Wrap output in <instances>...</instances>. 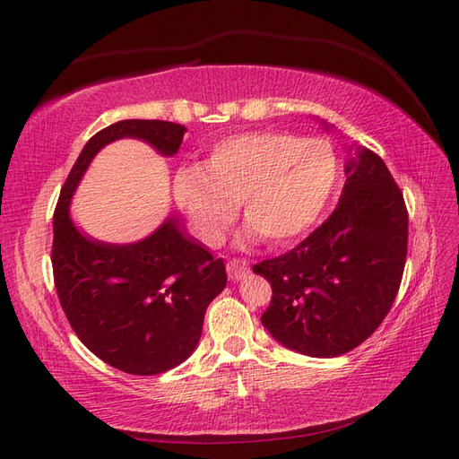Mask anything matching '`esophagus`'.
<instances>
[{"instance_id": "34e87169", "label": "esophagus", "mask_w": 459, "mask_h": 459, "mask_svg": "<svg viewBox=\"0 0 459 459\" xmlns=\"http://www.w3.org/2000/svg\"><path fill=\"white\" fill-rule=\"evenodd\" d=\"M248 273V264L245 260L233 258L228 262V275L231 281H241L245 280V275Z\"/></svg>"}]
</instances>
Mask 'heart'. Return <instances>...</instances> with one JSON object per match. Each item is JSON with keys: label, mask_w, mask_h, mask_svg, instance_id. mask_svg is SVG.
I'll use <instances>...</instances> for the list:
<instances>
[{"label": "heart", "mask_w": 459, "mask_h": 459, "mask_svg": "<svg viewBox=\"0 0 459 459\" xmlns=\"http://www.w3.org/2000/svg\"><path fill=\"white\" fill-rule=\"evenodd\" d=\"M339 179V157L324 140L243 132L216 142L204 166H182L174 176V197L208 245L220 241L238 203L264 241L283 245L316 224Z\"/></svg>", "instance_id": "obj_1"}]
</instances>
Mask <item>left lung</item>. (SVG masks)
<instances>
[{"label": "left lung", "mask_w": 459, "mask_h": 459, "mask_svg": "<svg viewBox=\"0 0 459 459\" xmlns=\"http://www.w3.org/2000/svg\"><path fill=\"white\" fill-rule=\"evenodd\" d=\"M335 211L289 253L255 264L272 285L262 325L290 351L335 358L381 325L408 255L404 195L377 152L356 147Z\"/></svg>", "instance_id": "obj_1"}]
</instances>
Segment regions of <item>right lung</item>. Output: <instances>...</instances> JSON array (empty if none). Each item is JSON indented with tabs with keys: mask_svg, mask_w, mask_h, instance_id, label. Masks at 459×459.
Instances as JSON below:
<instances>
[{
	"mask_svg": "<svg viewBox=\"0 0 459 459\" xmlns=\"http://www.w3.org/2000/svg\"><path fill=\"white\" fill-rule=\"evenodd\" d=\"M186 126L166 120H120L82 149L53 214V281L68 324L105 364L132 375L164 373L191 356L206 307L226 287L224 260L169 218L147 239L108 245L80 233L68 203L97 151L137 137L176 155Z\"/></svg>",
	"mask_w": 459,
	"mask_h": 459,
	"instance_id": "obj_1",
	"label": "right lung"
}]
</instances>
